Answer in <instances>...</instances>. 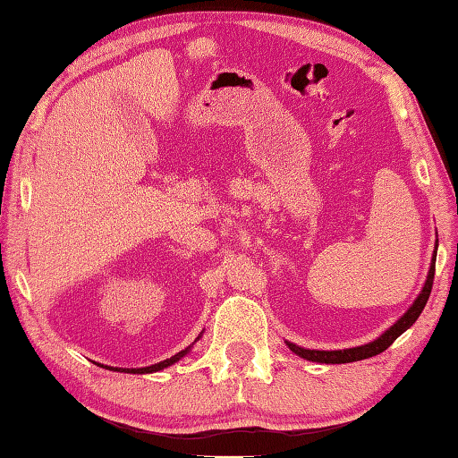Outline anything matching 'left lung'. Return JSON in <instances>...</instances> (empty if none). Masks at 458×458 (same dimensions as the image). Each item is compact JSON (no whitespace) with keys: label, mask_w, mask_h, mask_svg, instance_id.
Returning a JSON list of instances; mask_svg holds the SVG:
<instances>
[{"label":"left lung","mask_w":458,"mask_h":458,"mask_svg":"<svg viewBox=\"0 0 458 458\" xmlns=\"http://www.w3.org/2000/svg\"><path fill=\"white\" fill-rule=\"evenodd\" d=\"M439 246V244H437ZM437 246H435V256L431 259V267L429 274H427V281L421 289V293L417 295L413 301V305L407 309V313L402 315V318L395 320V325L386 330L384 335H379L376 340L362 346H354V348H344V350H309V348H301L293 343H287V346L293 350V352L301 358L310 360V362H318V364H348V362H358V360L364 358H372L379 352H384L387 346H392L394 340L403 335L407 328H410L417 318H420L421 310L427 305V299L431 295V287H433V277H435V259H437Z\"/></svg>","instance_id":"obj_1"}]
</instances>
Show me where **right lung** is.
<instances>
[{
    "instance_id": "1",
    "label": "right lung",
    "mask_w": 458,
    "mask_h": 458,
    "mask_svg": "<svg viewBox=\"0 0 458 458\" xmlns=\"http://www.w3.org/2000/svg\"><path fill=\"white\" fill-rule=\"evenodd\" d=\"M199 338H200V336H199ZM194 343H197V340H194ZM189 350H191V346L181 350V352H177V354L167 358V360H163V362L145 366V368H110V366H106V368L114 369V372H125V374H151V372H159V369L167 368V366H171V364H174V362H179V360H181L184 354H189Z\"/></svg>"
}]
</instances>
